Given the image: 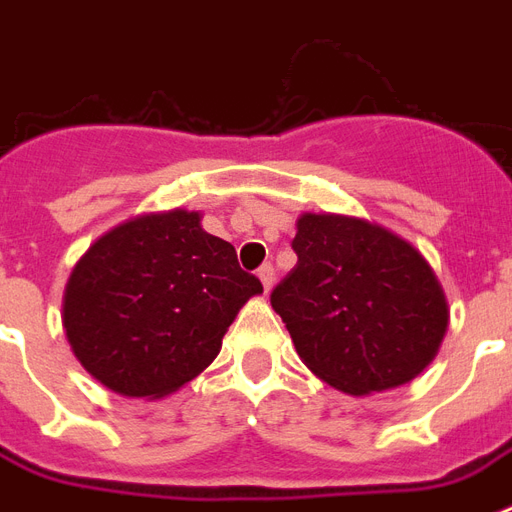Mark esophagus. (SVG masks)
Masks as SVG:
<instances>
[{
	"mask_svg": "<svg viewBox=\"0 0 512 512\" xmlns=\"http://www.w3.org/2000/svg\"><path fill=\"white\" fill-rule=\"evenodd\" d=\"M257 276H260V281H263V289H265V292H271L273 279H276V273H273V265H271V263L260 265V271H257Z\"/></svg>",
	"mask_w": 512,
	"mask_h": 512,
	"instance_id": "1",
	"label": "esophagus"
}]
</instances>
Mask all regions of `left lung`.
I'll return each instance as SVG.
<instances>
[{
    "label": "left lung",
    "instance_id": "1",
    "mask_svg": "<svg viewBox=\"0 0 512 512\" xmlns=\"http://www.w3.org/2000/svg\"><path fill=\"white\" fill-rule=\"evenodd\" d=\"M297 265L273 287L305 366L332 388L366 396L404 385L433 361L449 311L425 257L380 225L303 215Z\"/></svg>",
    "mask_w": 512,
    "mask_h": 512
}]
</instances>
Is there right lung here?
<instances>
[{
    "label": "right lung",
    "mask_w": 512,
    "mask_h": 512,
    "mask_svg": "<svg viewBox=\"0 0 512 512\" xmlns=\"http://www.w3.org/2000/svg\"><path fill=\"white\" fill-rule=\"evenodd\" d=\"M199 212L143 215L100 236L63 297L74 356L106 388L162 398L220 353L236 313L263 284Z\"/></svg>",
    "instance_id": "1"
}]
</instances>
